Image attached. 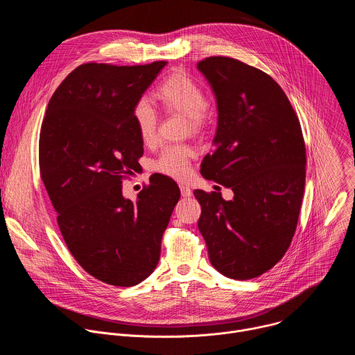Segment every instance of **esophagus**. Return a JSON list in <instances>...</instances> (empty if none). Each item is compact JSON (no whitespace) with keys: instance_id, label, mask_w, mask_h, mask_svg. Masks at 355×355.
Here are the masks:
<instances>
[{"instance_id":"obj_1","label":"esophagus","mask_w":355,"mask_h":355,"mask_svg":"<svg viewBox=\"0 0 355 355\" xmlns=\"http://www.w3.org/2000/svg\"><path fill=\"white\" fill-rule=\"evenodd\" d=\"M180 189H181V195L184 196V198H188V196H191L192 195V189L189 188V187H187V185H180Z\"/></svg>"}]
</instances>
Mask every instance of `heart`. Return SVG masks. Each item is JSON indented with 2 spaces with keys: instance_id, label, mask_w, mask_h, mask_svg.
<instances>
[{
  "instance_id": "obj_1",
  "label": "heart",
  "mask_w": 355,
  "mask_h": 355,
  "mask_svg": "<svg viewBox=\"0 0 355 355\" xmlns=\"http://www.w3.org/2000/svg\"><path fill=\"white\" fill-rule=\"evenodd\" d=\"M156 95L164 108L185 115L192 132H200L208 122V96L202 87L184 73H174L163 80ZM132 121L140 140L153 143L157 135V111L146 96L139 98L132 108ZM193 150L185 144H171L162 150L153 163L156 171L174 178H182L189 173Z\"/></svg>"
}]
</instances>
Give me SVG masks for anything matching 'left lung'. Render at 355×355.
I'll list each match as a JSON object with an SVG mask.
<instances>
[{
    "label": "left lung",
    "mask_w": 355,
    "mask_h": 355,
    "mask_svg": "<svg viewBox=\"0 0 355 355\" xmlns=\"http://www.w3.org/2000/svg\"><path fill=\"white\" fill-rule=\"evenodd\" d=\"M218 104L215 150L200 174L232 188L193 191L200 204L198 229L211 264L232 279L271 270L296 230L305 189L306 148L299 119L282 88L267 73L232 58L198 63Z\"/></svg>",
    "instance_id": "8db88e82"
}]
</instances>
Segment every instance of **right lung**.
Wrapping results in <instances>:
<instances>
[{
	"instance_id": "obj_1",
	"label": "right lung",
	"mask_w": 355,
	"mask_h": 355,
	"mask_svg": "<svg viewBox=\"0 0 355 355\" xmlns=\"http://www.w3.org/2000/svg\"><path fill=\"white\" fill-rule=\"evenodd\" d=\"M166 64L78 66L50 98L40 129V177L62 236L89 275L115 286L137 285L155 271L180 199L177 184L162 174L150 177L136 202L122 193L143 155L133 104Z\"/></svg>"
}]
</instances>
